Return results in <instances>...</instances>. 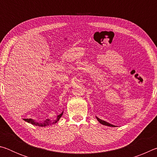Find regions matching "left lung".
<instances>
[{
	"label": "left lung",
	"instance_id": "1",
	"mask_svg": "<svg viewBox=\"0 0 157 157\" xmlns=\"http://www.w3.org/2000/svg\"><path fill=\"white\" fill-rule=\"evenodd\" d=\"M96 118H97V120L98 121V122H100V123L104 124V125H107V126H109V127H116L115 125H113V124H111L109 123H107V122H106L105 121L101 120V119H100L99 118H98V117H96Z\"/></svg>",
	"mask_w": 157,
	"mask_h": 157
}]
</instances>
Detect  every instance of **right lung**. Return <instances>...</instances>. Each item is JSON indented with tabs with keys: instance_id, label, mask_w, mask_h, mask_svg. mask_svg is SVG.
Segmentation results:
<instances>
[{
	"instance_id": "obj_1",
	"label": "right lung",
	"mask_w": 157,
	"mask_h": 157,
	"mask_svg": "<svg viewBox=\"0 0 157 157\" xmlns=\"http://www.w3.org/2000/svg\"><path fill=\"white\" fill-rule=\"evenodd\" d=\"M63 113V111L62 113H61L59 115H58L57 116V118H55V120L50 121V119H46V121H44L43 122H41V123H40V122H39H39H36V121H35L34 120H33V119H31V118L23 119V120H24L26 122H28V123H31L32 124H34V125H35V126L46 127V126L50 125V124H54L55 123H57V122L59 121V118H61V117H62Z\"/></svg>"
}]
</instances>
